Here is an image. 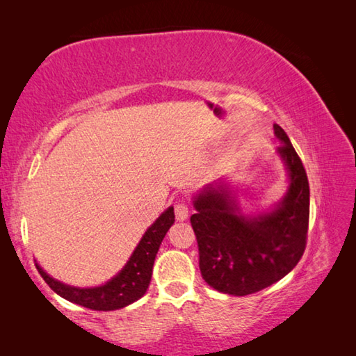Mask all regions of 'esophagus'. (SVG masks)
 I'll use <instances>...</instances> for the list:
<instances>
[{
  "label": "esophagus",
  "instance_id": "esophagus-1",
  "mask_svg": "<svg viewBox=\"0 0 356 356\" xmlns=\"http://www.w3.org/2000/svg\"><path fill=\"white\" fill-rule=\"evenodd\" d=\"M174 212H176V218L179 221H184L188 218V206H186L185 201H179L174 206Z\"/></svg>",
  "mask_w": 356,
  "mask_h": 356
}]
</instances>
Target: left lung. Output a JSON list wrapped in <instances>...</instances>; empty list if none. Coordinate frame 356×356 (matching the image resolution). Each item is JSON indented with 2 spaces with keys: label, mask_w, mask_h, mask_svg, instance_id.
Segmentation results:
<instances>
[{
  "label": "left lung",
  "mask_w": 356,
  "mask_h": 356,
  "mask_svg": "<svg viewBox=\"0 0 356 356\" xmlns=\"http://www.w3.org/2000/svg\"><path fill=\"white\" fill-rule=\"evenodd\" d=\"M278 154L289 174L286 196L273 210L243 215L226 185H209L195 197L191 226L204 281L218 292L250 295L272 286L298 264L309 225V184L305 166L278 124Z\"/></svg>",
  "instance_id": "8db88e82"
}]
</instances>
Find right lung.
<instances>
[{
  "mask_svg": "<svg viewBox=\"0 0 356 356\" xmlns=\"http://www.w3.org/2000/svg\"><path fill=\"white\" fill-rule=\"evenodd\" d=\"M172 222L174 209L170 207L144 232L143 238L135 251L131 252L124 268L114 278L99 287H74L64 284V282L53 280L50 275H47L39 267V264H35V267H38L44 281L59 297L94 311L120 309L140 300L146 293L150 278H152L155 256Z\"/></svg>",
  "mask_w": 356,
  "mask_h": 356,
  "instance_id": "1",
  "label": "right lung"
}]
</instances>
